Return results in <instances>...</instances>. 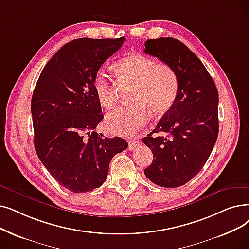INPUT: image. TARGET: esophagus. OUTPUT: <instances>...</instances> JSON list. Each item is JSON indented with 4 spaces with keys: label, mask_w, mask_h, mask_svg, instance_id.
<instances>
[{
    "label": "esophagus",
    "mask_w": 249,
    "mask_h": 249,
    "mask_svg": "<svg viewBox=\"0 0 249 249\" xmlns=\"http://www.w3.org/2000/svg\"><path fill=\"white\" fill-rule=\"evenodd\" d=\"M140 144H142V143H140V142H138V140H136V139L128 140V148L130 150L136 149Z\"/></svg>",
    "instance_id": "esophagus-1"
}]
</instances>
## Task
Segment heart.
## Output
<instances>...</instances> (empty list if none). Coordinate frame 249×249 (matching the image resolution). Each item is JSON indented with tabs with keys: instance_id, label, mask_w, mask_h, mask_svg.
Returning <instances> with one entry per match:
<instances>
[{
	"instance_id": "1",
	"label": "heart",
	"mask_w": 249,
	"mask_h": 249,
	"mask_svg": "<svg viewBox=\"0 0 249 249\" xmlns=\"http://www.w3.org/2000/svg\"><path fill=\"white\" fill-rule=\"evenodd\" d=\"M114 71L119 79L132 82L128 96L132 104L118 107L106 116L105 126L114 134H134L147 122V109L153 115H163L177 99L178 75L167 63H155L154 59L135 52L116 62ZM93 89L101 106L111 110L116 96L109 76L104 72L96 73Z\"/></svg>"
}]
</instances>
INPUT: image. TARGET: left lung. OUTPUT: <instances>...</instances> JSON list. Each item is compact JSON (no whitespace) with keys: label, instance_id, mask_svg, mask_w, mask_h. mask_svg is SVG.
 Listing matches in <instances>:
<instances>
[{"label":"left lung","instance_id":"left-lung-1","mask_svg":"<svg viewBox=\"0 0 249 249\" xmlns=\"http://www.w3.org/2000/svg\"><path fill=\"white\" fill-rule=\"evenodd\" d=\"M144 46L146 53L174 68L179 79L174 105L142 138L154 156L144 175L159 186L179 187L198 174L217 142L218 89L201 61L180 40L160 37Z\"/></svg>","mask_w":249,"mask_h":249}]
</instances>
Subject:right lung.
I'll use <instances>...</instances> for the list:
<instances>
[{
	"instance_id": "1",
	"label": "right lung",
	"mask_w": 249,
	"mask_h": 249,
	"mask_svg": "<svg viewBox=\"0 0 249 249\" xmlns=\"http://www.w3.org/2000/svg\"><path fill=\"white\" fill-rule=\"evenodd\" d=\"M124 41L84 37L67 42L42 69L32 94L36 154L53 179L72 192L99 188L113 157L128 147L121 137L93 131L104 118L94 77Z\"/></svg>"
}]
</instances>
